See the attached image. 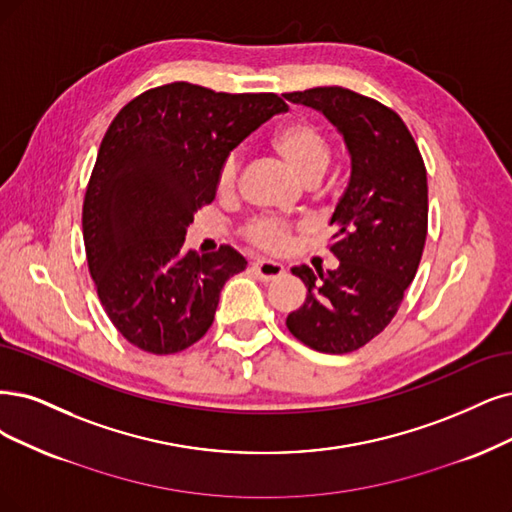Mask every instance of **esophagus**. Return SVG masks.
Returning a JSON list of instances; mask_svg holds the SVG:
<instances>
[{"instance_id":"34e87169","label":"esophagus","mask_w":512,"mask_h":512,"mask_svg":"<svg viewBox=\"0 0 512 512\" xmlns=\"http://www.w3.org/2000/svg\"><path fill=\"white\" fill-rule=\"evenodd\" d=\"M253 270L257 272V276L261 280H266V282H272V280H278V278L285 276V268H282L280 263L266 261V259H257L253 263Z\"/></svg>"}]
</instances>
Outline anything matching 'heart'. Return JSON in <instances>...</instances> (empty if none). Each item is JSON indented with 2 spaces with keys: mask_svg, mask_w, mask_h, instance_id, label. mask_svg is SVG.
<instances>
[{
  "mask_svg": "<svg viewBox=\"0 0 512 512\" xmlns=\"http://www.w3.org/2000/svg\"><path fill=\"white\" fill-rule=\"evenodd\" d=\"M278 156L287 162L293 173L306 183H318L331 160L329 145L312 122L291 120L282 124L272 139ZM240 173V154L227 151L217 170V187L221 192H232ZM244 238L253 246L268 253L287 251L293 242V225L272 217H255L244 225Z\"/></svg>",
  "mask_w": 512,
  "mask_h": 512,
  "instance_id": "b5f03b06",
  "label": "heart"
}]
</instances>
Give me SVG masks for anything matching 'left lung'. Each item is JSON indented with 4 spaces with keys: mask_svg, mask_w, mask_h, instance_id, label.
Here are the masks:
<instances>
[{
    "mask_svg": "<svg viewBox=\"0 0 512 512\" xmlns=\"http://www.w3.org/2000/svg\"><path fill=\"white\" fill-rule=\"evenodd\" d=\"M285 99L323 111L352 164L331 217L337 232L329 251L339 266L291 270L308 297L287 327L312 350L348 354L390 325L418 272L428 234L426 166L399 113L380 101L342 86L287 92Z\"/></svg>",
    "mask_w": 512,
    "mask_h": 512,
    "instance_id": "left-lung-1",
    "label": "left lung"
}]
</instances>
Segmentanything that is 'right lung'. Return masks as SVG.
I'll use <instances>...</instances> for the list:
<instances>
[{
	"mask_svg": "<svg viewBox=\"0 0 512 512\" xmlns=\"http://www.w3.org/2000/svg\"><path fill=\"white\" fill-rule=\"evenodd\" d=\"M287 103L274 92H215L189 82L149 88L109 124L86 187L82 230L101 306L132 346L175 354L213 325L227 278L246 268L232 246L185 251L217 170Z\"/></svg>",
	"mask_w": 512,
	"mask_h": 512,
	"instance_id": "obj_1",
	"label": "right lung"
}]
</instances>
